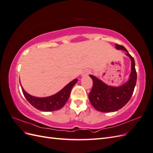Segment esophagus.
Returning <instances> with one entry per match:
<instances>
[{
    "label": "esophagus",
    "instance_id": "esophagus-1",
    "mask_svg": "<svg viewBox=\"0 0 153 153\" xmlns=\"http://www.w3.org/2000/svg\"><path fill=\"white\" fill-rule=\"evenodd\" d=\"M91 73V71L90 70H89V69H86V70H85V71H84L82 72V76H87V75H89Z\"/></svg>",
    "mask_w": 153,
    "mask_h": 153
}]
</instances>
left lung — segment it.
I'll list each match as a JSON object with an SVG mask.
<instances>
[{
    "label": "left lung",
    "instance_id": "8db88e82",
    "mask_svg": "<svg viewBox=\"0 0 153 153\" xmlns=\"http://www.w3.org/2000/svg\"><path fill=\"white\" fill-rule=\"evenodd\" d=\"M115 48L126 52L131 61V71L127 82L119 87L108 85L96 76L90 75L93 84L89 94L91 105L98 111L112 112L121 109L130 100L137 82V72L134 59L123 46L115 44Z\"/></svg>",
    "mask_w": 153,
    "mask_h": 153
}]
</instances>
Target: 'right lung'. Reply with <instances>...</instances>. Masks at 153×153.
I'll return each mask as SVG.
<instances>
[{
	"label": "right lung",
	"instance_id": "obj_1",
	"mask_svg": "<svg viewBox=\"0 0 153 153\" xmlns=\"http://www.w3.org/2000/svg\"><path fill=\"white\" fill-rule=\"evenodd\" d=\"M77 82V78L74 79L57 93L44 98H38V97L31 96L27 93L22 86L21 87L25 98L34 108L44 112H52L63 107L69 98L71 89Z\"/></svg>",
	"mask_w": 153,
	"mask_h": 153
}]
</instances>
